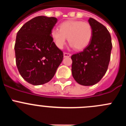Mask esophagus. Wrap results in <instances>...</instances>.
<instances>
[{
	"label": "esophagus",
	"mask_w": 126,
	"mask_h": 126,
	"mask_svg": "<svg viewBox=\"0 0 126 126\" xmlns=\"http://www.w3.org/2000/svg\"><path fill=\"white\" fill-rule=\"evenodd\" d=\"M71 55V54L70 53H67V52H64V57H69Z\"/></svg>",
	"instance_id": "34e87169"
}]
</instances>
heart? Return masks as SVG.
I'll list each match as a JSON object with an SVG mask.
<instances>
[{"mask_svg":"<svg viewBox=\"0 0 126 126\" xmlns=\"http://www.w3.org/2000/svg\"><path fill=\"white\" fill-rule=\"evenodd\" d=\"M60 30L53 29L51 36L55 45L62 48L65 45L67 38L71 46L76 50L87 47L93 36V29L90 23L81 21H67L61 23Z\"/></svg>","mask_w":126,"mask_h":126,"instance_id":"heart-1","label":"heart"}]
</instances>
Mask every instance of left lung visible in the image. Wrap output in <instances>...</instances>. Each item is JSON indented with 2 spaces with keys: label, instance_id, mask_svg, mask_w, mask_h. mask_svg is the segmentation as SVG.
<instances>
[{
  "label": "left lung",
  "instance_id": "8db88e82",
  "mask_svg": "<svg viewBox=\"0 0 126 126\" xmlns=\"http://www.w3.org/2000/svg\"><path fill=\"white\" fill-rule=\"evenodd\" d=\"M88 21L93 29L91 42L83 51L71 56L73 78L83 86L94 85L102 79L108 69L112 48L106 27L92 17Z\"/></svg>",
  "mask_w": 126,
  "mask_h": 126
}]
</instances>
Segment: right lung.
Wrapping results in <instances>:
<instances>
[{"mask_svg": "<svg viewBox=\"0 0 126 126\" xmlns=\"http://www.w3.org/2000/svg\"><path fill=\"white\" fill-rule=\"evenodd\" d=\"M57 21L56 17L37 16L17 32L16 63L21 76L30 84L49 82L63 60V52L55 45L50 34Z\"/></svg>", "mask_w": 126, "mask_h": 126, "instance_id": "1", "label": "right lung"}]
</instances>
